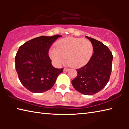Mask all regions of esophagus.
Here are the masks:
<instances>
[{"label":"esophagus","mask_w":129,"mask_h":129,"mask_svg":"<svg viewBox=\"0 0 129 129\" xmlns=\"http://www.w3.org/2000/svg\"><path fill=\"white\" fill-rule=\"evenodd\" d=\"M69 70V68H65L64 69V71H65V72H67V71H68Z\"/></svg>","instance_id":"esophagus-1"}]
</instances>
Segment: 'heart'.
I'll return each instance as SVG.
<instances>
[{"label": "heart", "mask_w": 129, "mask_h": 129, "mask_svg": "<svg viewBox=\"0 0 129 129\" xmlns=\"http://www.w3.org/2000/svg\"><path fill=\"white\" fill-rule=\"evenodd\" d=\"M93 52V44L88 39L67 38L57 41L56 48L49 50V55L56 65L62 64L67 57L70 66L78 68L88 62Z\"/></svg>", "instance_id": "heart-1"}]
</instances>
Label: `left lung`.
I'll return each instance as SVG.
<instances>
[{"label":"left lung","instance_id":"obj_1","mask_svg":"<svg viewBox=\"0 0 129 129\" xmlns=\"http://www.w3.org/2000/svg\"><path fill=\"white\" fill-rule=\"evenodd\" d=\"M94 53L88 62L77 69V76L72 81L76 90L85 95H93L101 91L109 82L112 73L113 54L108 47L90 37Z\"/></svg>","mask_w":129,"mask_h":129}]
</instances>
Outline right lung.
Returning a JSON list of instances; mask_svg holds the SVG:
<instances>
[{"instance_id":"obj_1","label":"right lung","mask_w":129,"mask_h":129,"mask_svg":"<svg viewBox=\"0 0 129 129\" xmlns=\"http://www.w3.org/2000/svg\"><path fill=\"white\" fill-rule=\"evenodd\" d=\"M41 36L27 41L19 47L15 56V68L19 79L28 90L39 93L51 89L63 68H54L48 52L58 38Z\"/></svg>"}]
</instances>
